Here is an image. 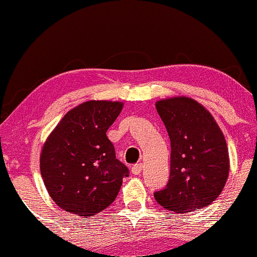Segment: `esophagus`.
<instances>
[{
	"instance_id": "esophagus-1",
	"label": "esophagus",
	"mask_w": 257,
	"mask_h": 257,
	"mask_svg": "<svg viewBox=\"0 0 257 257\" xmlns=\"http://www.w3.org/2000/svg\"><path fill=\"white\" fill-rule=\"evenodd\" d=\"M143 171V163H137L132 167V173L133 174H140Z\"/></svg>"
}]
</instances>
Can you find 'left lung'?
Returning a JSON list of instances; mask_svg holds the SVG:
<instances>
[{
  "label": "left lung",
  "mask_w": 257,
  "mask_h": 257,
  "mask_svg": "<svg viewBox=\"0 0 257 257\" xmlns=\"http://www.w3.org/2000/svg\"><path fill=\"white\" fill-rule=\"evenodd\" d=\"M156 109L171 140L167 185L154 194L172 213L206 207L223 190L229 155L221 128L201 103L187 96L163 98Z\"/></svg>",
  "instance_id": "obj_1"
}]
</instances>
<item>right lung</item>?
<instances>
[{
  "instance_id": "1",
  "label": "right lung",
  "mask_w": 257,
  "mask_h": 257,
  "mask_svg": "<svg viewBox=\"0 0 257 257\" xmlns=\"http://www.w3.org/2000/svg\"><path fill=\"white\" fill-rule=\"evenodd\" d=\"M123 108L86 101L68 111L42 146L40 171L51 199L67 212L97 215L114 201L129 170L115 159L106 132Z\"/></svg>"
}]
</instances>
